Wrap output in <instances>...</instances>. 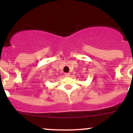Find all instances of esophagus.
<instances>
[{"label": "esophagus", "instance_id": "1", "mask_svg": "<svg viewBox=\"0 0 133 133\" xmlns=\"http://www.w3.org/2000/svg\"><path fill=\"white\" fill-rule=\"evenodd\" d=\"M65 76H70V73H65Z\"/></svg>", "mask_w": 133, "mask_h": 133}]
</instances>
